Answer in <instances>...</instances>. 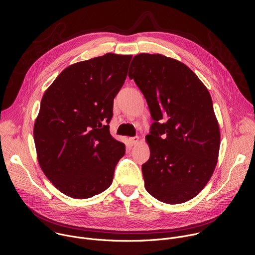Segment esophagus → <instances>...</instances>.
Instances as JSON below:
<instances>
[{"instance_id": "1", "label": "esophagus", "mask_w": 255, "mask_h": 255, "mask_svg": "<svg viewBox=\"0 0 255 255\" xmlns=\"http://www.w3.org/2000/svg\"><path fill=\"white\" fill-rule=\"evenodd\" d=\"M129 141L131 143V145H135V144H138L139 141H140V138L138 136H135V137H130L129 138Z\"/></svg>"}]
</instances>
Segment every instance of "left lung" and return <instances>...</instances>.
<instances>
[{"instance_id":"obj_1","label":"left lung","mask_w":255,"mask_h":255,"mask_svg":"<svg viewBox=\"0 0 255 255\" xmlns=\"http://www.w3.org/2000/svg\"><path fill=\"white\" fill-rule=\"evenodd\" d=\"M128 76L154 120L145 137L150 149L142 165L145 189L166 204L188 202L208 184L219 156L211 95L190 67L159 53L135 55Z\"/></svg>"}]
</instances>
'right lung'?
Listing matches in <instances>:
<instances>
[{
	"mask_svg": "<svg viewBox=\"0 0 255 255\" xmlns=\"http://www.w3.org/2000/svg\"><path fill=\"white\" fill-rule=\"evenodd\" d=\"M131 58L107 53L71 64L42 97L33 129L37 159L52 185L70 198L106 191L125 154V144L108 124Z\"/></svg>",
	"mask_w": 255,
	"mask_h": 255,
	"instance_id": "add662e5",
	"label": "right lung"
}]
</instances>
